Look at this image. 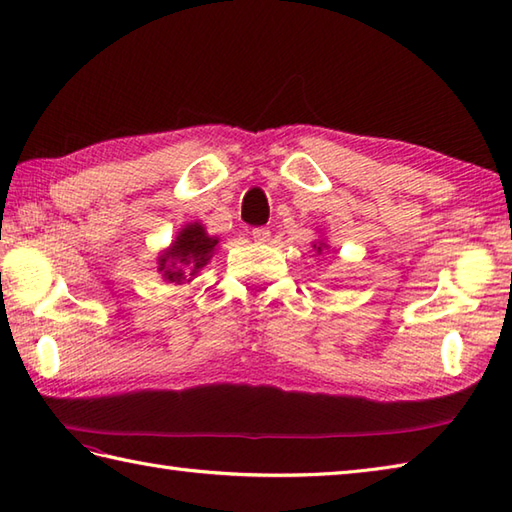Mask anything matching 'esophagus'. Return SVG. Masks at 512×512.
Masks as SVG:
<instances>
[{"label": "esophagus", "mask_w": 512, "mask_h": 512, "mask_svg": "<svg viewBox=\"0 0 512 512\" xmlns=\"http://www.w3.org/2000/svg\"><path fill=\"white\" fill-rule=\"evenodd\" d=\"M253 239H255L257 244H266V242H270V231H268V228H264V226L253 228Z\"/></svg>", "instance_id": "34e87169"}]
</instances>
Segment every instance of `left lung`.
<instances>
[{
	"label": "left lung",
	"instance_id": "left-lung-1",
	"mask_svg": "<svg viewBox=\"0 0 512 512\" xmlns=\"http://www.w3.org/2000/svg\"><path fill=\"white\" fill-rule=\"evenodd\" d=\"M312 248H314V250H317V255H321V253H323V250H328V248H330V244H328V242H325V239L321 237V239H314V242H312Z\"/></svg>",
	"mask_w": 512,
	"mask_h": 512
}]
</instances>
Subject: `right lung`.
Returning <instances> with one entry per match:
<instances>
[{
    "mask_svg": "<svg viewBox=\"0 0 512 512\" xmlns=\"http://www.w3.org/2000/svg\"><path fill=\"white\" fill-rule=\"evenodd\" d=\"M220 237L209 235L202 222L184 224L171 244L160 250L156 257V268L167 284L184 286L198 277L200 270L211 262L217 253Z\"/></svg>",
    "mask_w": 512,
    "mask_h": 512,
    "instance_id": "add662e5",
    "label": "right lung"
}]
</instances>
